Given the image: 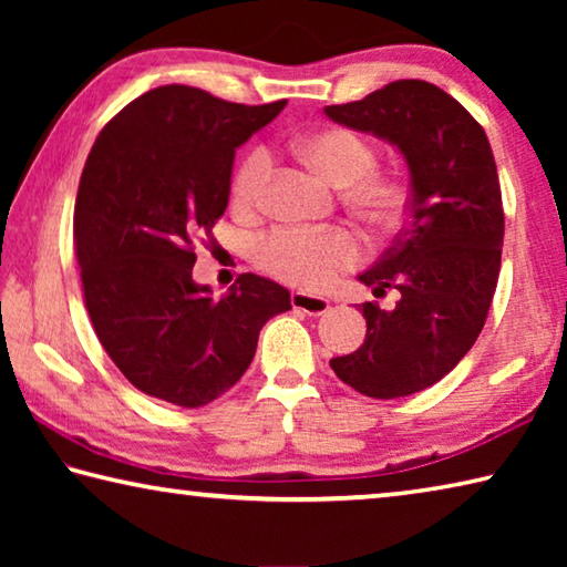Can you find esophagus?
<instances>
[{
  "mask_svg": "<svg viewBox=\"0 0 567 567\" xmlns=\"http://www.w3.org/2000/svg\"><path fill=\"white\" fill-rule=\"evenodd\" d=\"M290 302L297 312L312 315V318H318V315H324L330 310V300H324V297H318V295H307V292H292Z\"/></svg>",
  "mask_w": 567,
  "mask_h": 567,
  "instance_id": "obj_1",
  "label": "esophagus"
}]
</instances>
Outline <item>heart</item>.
<instances>
[{
    "label": "heart",
    "mask_w": 567,
    "mask_h": 567,
    "mask_svg": "<svg viewBox=\"0 0 567 567\" xmlns=\"http://www.w3.org/2000/svg\"><path fill=\"white\" fill-rule=\"evenodd\" d=\"M290 147L315 175L334 187H344V203L372 233H390L398 225L405 195L398 179L375 172L378 157L368 140L350 130L328 127L300 134ZM267 175L270 155L265 150H249L235 169L229 189L233 205L237 209H252ZM360 257L358 237L340 227L315 235L277 229L255 247V260L267 275L300 290H322L342 272L352 270Z\"/></svg>",
    "instance_id": "1"
}]
</instances>
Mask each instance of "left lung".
Masks as SVG:
<instances>
[{"instance_id": "8db88e82", "label": "left lung", "mask_w": 567, "mask_h": 567, "mask_svg": "<svg viewBox=\"0 0 567 567\" xmlns=\"http://www.w3.org/2000/svg\"><path fill=\"white\" fill-rule=\"evenodd\" d=\"M332 122L390 142L410 172L408 223L358 280L395 310L364 302L368 334L330 368L362 395L392 400L443 380L473 348L501 275L505 215L485 130L435 84L398 80L324 107Z\"/></svg>"}]
</instances>
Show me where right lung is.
Segmentation results:
<instances>
[{"label": "right lung", "instance_id": "obj_1", "mask_svg": "<svg viewBox=\"0 0 567 567\" xmlns=\"http://www.w3.org/2000/svg\"><path fill=\"white\" fill-rule=\"evenodd\" d=\"M285 104L165 84L94 140L74 205L84 305L112 362L152 398L203 408L225 395L265 322L290 310V292L260 275H239L219 300L192 280L195 239L227 209L235 150Z\"/></svg>", "mask_w": 567, "mask_h": 567}]
</instances>
